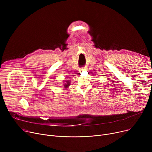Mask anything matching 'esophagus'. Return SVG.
I'll return each mask as SVG.
<instances>
[{
	"label": "esophagus",
	"instance_id": "34e87169",
	"mask_svg": "<svg viewBox=\"0 0 152 152\" xmlns=\"http://www.w3.org/2000/svg\"><path fill=\"white\" fill-rule=\"evenodd\" d=\"M86 68H85V67H83V68H81V69H80V71H82V70H84V69H86Z\"/></svg>",
	"mask_w": 152,
	"mask_h": 152
}]
</instances>
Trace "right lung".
<instances>
[{
  "instance_id": "obj_1",
  "label": "right lung",
  "mask_w": 152,
  "mask_h": 152,
  "mask_svg": "<svg viewBox=\"0 0 152 152\" xmlns=\"http://www.w3.org/2000/svg\"><path fill=\"white\" fill-rule=\"evenodd\" d=\"M69 81H66V84H65V85H64V86H65V87H68L69 86Z\"/></svg>"
}]
</instances>
